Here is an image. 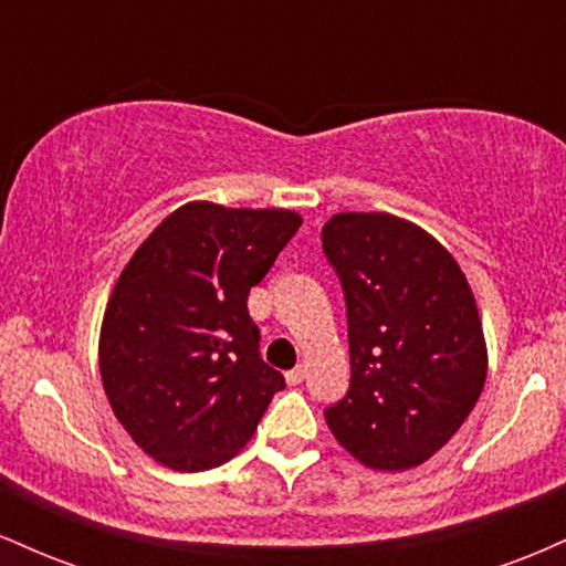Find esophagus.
I'll return each mask as SVG.
<instances>
[{
  "label": "esophagus",
  "instance_id": "obj_1",
  "mask_svg": "<svg viewBox=\"0 0 566 566\" xmlns=\"http://www.w3.org/2000/svg\"><path fill=\"white\" fill-rule=\"evenodd\" d=\"M284 378H287L290 386H301L303 378H305V369H303V367H295V369H290V373L284 375Z\"/></svg>",
  "mask_w": 566,
  "mask_h": 566
}]
</instances>
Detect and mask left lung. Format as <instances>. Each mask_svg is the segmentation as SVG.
<instances>
[{
  "mask_svg": "<svg viewBox=\"0 0 566 566\" xmlns=\"http://www.w3.org/2000/svg\"><path fill=\"white\" fill-rule=\"evenodd\" d=\"M322 244L346 292L350 350L348 394L324 418L367 469H415L458 433L486 380L469 279L444 244L391 212H337Z\"/></svg>",
  "mask_w": 566,
  "mask_h": 566,
  "instance_id": "1",
  "label": "left lung"
}]
</instances>
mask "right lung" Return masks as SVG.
Listing matches in <instances>:
<instances>
[{"label": "right lung", "instance_id": "right-lung-1", "mask_svg": "<svg viewBox=\"0 0 566 566\" xmlns=\"http://www.w3.org/2000/svg\"><path fill=\"white\" fill-rule=\"evenodd\" d=\"M292 210L188 201L116 279L97 340L103 391L148 458L207 471L252 439L284 388L247 295L301 229Z\"/></svg>", "mask_w": 566, "mask_h": 566}]
</instances>
